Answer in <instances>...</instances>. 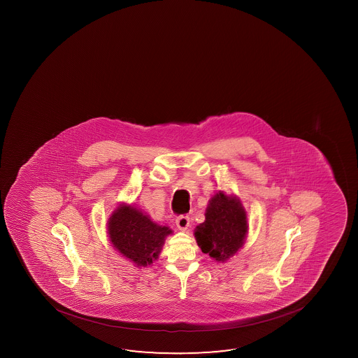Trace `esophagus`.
<instances>
[{
    "label": "esophagus",
    "instance_id": "34e87169",
    "mask_svg": "<svg viewBox=\"0 0 358 358\" xmlns=\"http://www.w3.org/2000/svg\"><path fill=\"white\" fill-rule=\"evenodd\" d=\"M176 224L181 231H186L189 227V218L187 216H178L176 220Z\"/></svg>",
    "mask_w": 358,
    "mask_h": 358
}]
</instances>
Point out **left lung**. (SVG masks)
<instances>
[{"label": "left lung", "instance_id": "8db88e82", "mask_svg": "<svg viewBox=\"0 0 358 358\" xmlns=\"http://www.w3.org/2000/svg\"><path fill=\"white\" fill-rule=\"evenodd\" d=\"M248 234L247 212L235 194L218 191L206 208L205 222L194 229V238L202 252L217 262H226L245 245Z\"/></svg>", "mask_w": 358, "mask_h": 358}]
</instances>
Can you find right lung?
Returning a JSON list of instances; mask_svg holds the SVG:
<instances>
[{
	"mask_svg": "<svg viewBox=\"0 0 358 358\" xmlns=\"http://www.w3.org/2000/svg\"><path fill=\"white\" fill-rule=\"evenodd\" d=\"M172 229L151 220L135 205L120 203L107 221L111 246L136 267L152 266Z\"/></svg>",
	"mask_w": 358,
	"mask_h": 358,
	"instance_id": "right-lung-1",
	"label": "right lung"
}]
</instances>
